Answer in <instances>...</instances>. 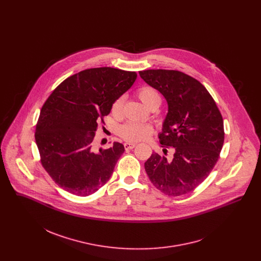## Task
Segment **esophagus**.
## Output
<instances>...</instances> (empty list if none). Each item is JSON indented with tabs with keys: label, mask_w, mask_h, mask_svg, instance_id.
<instances>
[{
	"label": "esophagus",
	"mask_w": 261,
	"mask_h": 261,
	"mask_svg": "<svg viewBox=\"0 0 261 261\" xmlns=\"http://www.w3.org/2000/svg\"><path fill=\"white\" fill-rule=\"evenodd\" d=\"M135 144H133V143H125L124 144V148L126 150H129V149H134L135 148Z\"/></svg>",
	"instance_id": "34e87169"
}]
</instances>
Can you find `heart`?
Masks as SVG:
<instances>
[{
  "label": "heart",
  "mask_w": 261,
  "mask_h": 261,
  "mask_svg": "<svg viewBox=\"0 0 261 261\" xmlns=\"http://www.w3.org/2000/svg\"><path fill=\"white\" fill-rule=\"evenodd\" d=\"M137 96L141 101L148 108L152 109L154 107H160L162 103V99L160 94L149 86H143L138 89ZM123 98L119 97L113 101L112 106V113L114 116H119L122 112ZM119 136L127 142H140L149 139L152 133L151 126L148 124H142L136 122H127L119 128Z\"/></svg>",
  "instance_id": "b5f03b06"
}]
</instances>
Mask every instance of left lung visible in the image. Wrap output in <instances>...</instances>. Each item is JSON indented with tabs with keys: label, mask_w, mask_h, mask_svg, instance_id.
<instances>
[{
	"label": "left lung",
	"mask_w": 261,
	"mask_h": 261,
	"mask_svg": "<svg viewBox=\"0 0 261 261\" xmlns=\"http://www.w3.org/2000/svg\"><path fill=\"white\" fill-rule=\"evenodd\" d=\"M139 74L167 101L159 138L162 146L174 148L171 162L152 153L145 162L146 172L164 195H185L204 181L219 159L224 143L221 113L208 91L189 75L165 69Z\"/></svg>",
	"instance_id": "obj_1"
}]
</instances>
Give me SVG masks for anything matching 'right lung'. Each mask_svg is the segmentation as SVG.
Instances as JSON below:
<instances>
[{
    "label": "right lung",
    "instance_id": "add662e5",
    "mask_svg": "<svg viewBox=\"0 0 261 261\" xmlns=\"http://www.w3.org/2000/svg\"><path fill=\"white\" fill-rule=\"evenodd\" d=\"M136 78L117 68H90L66 78L44 103L35 133L41 163L66 192L86 197L110 180L124 146L114 142L95 152L92 143L99 120Z\"/></svg>",
    "mask_w": 261,
    "mask_h": 261
}]
</instances>
